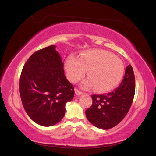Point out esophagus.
<instances>
[{"mask_svg":"<svg viewBox=\"0 0 156 156\" xmlns=\"http://www.w3.org/2000/svg\"><path fill=\"white\" fill-rule=\"evenodd\" d=\"M75 94L76 96H80V95L83 94V92L79 91L78 89H75Z\"/></svg>","mask_w":156,"mask_h":156,"instance_id":"esophagus-1","label":"esophagus"}]
</instances>
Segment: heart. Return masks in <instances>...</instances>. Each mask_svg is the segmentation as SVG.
I'll return each mask as SVG.
<instances>
[{"label":"heart","instance_id":"b5f03b06","mask_svg":"<svg viewBox=\"0 0 156 156\" xmlns=\"http://www.w3.org/2000/svg\"><path fill=\"white\" fill-rule=\"evenodd\" d=\"M66 75L72 83L83 77L87 70L89 78L80 86L86 89L95 87L100 93H107L114 89L122 81L125 66L112 53L102 49H90L82 52L79 58L69 55L65 61Z\"/></svg>","mask_w":156,"mask_h":156}]
</instances>
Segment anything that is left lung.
Returning <instances> with one entry per match:
<instances>
[{
  "instance_id": "1",
  "label": "left lung",
  "mask_w": 156,
  "mask_h": 156,
  "mask_svg": "<svg viewBox=\"0 0 156 156\" xmlns=\"http://www.w3.org/2000/svg\"><path fill=\"white\" fill-rule=\"evenodd\" d=\"M135 76L133 68L126 67L120 86L107 94L92 95L93 103L86 110L87 120L99 129H109L119 124L125 117L135 94Z\"/></svg>"
}]
</instances>
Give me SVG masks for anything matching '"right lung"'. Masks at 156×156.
Listing matches in <instances>:
<instances>
[{"label": "right lung", "instance_id": "1", "mask_svg": "<svg viewBox=\"0 0 156 156\" xmlns=\"http://www.w3.org/2000/svg\"><path fill=\"white\" fill-rule=\"evenodd\" d=\"M63 65L56 46L51 45L34 53L23 68L20 94L23 107L41 126L60 122L66 103L74 96V87L65 77Z\"/></svg>", "mask_w": 156, "mask_h": 156}]
</instances>
